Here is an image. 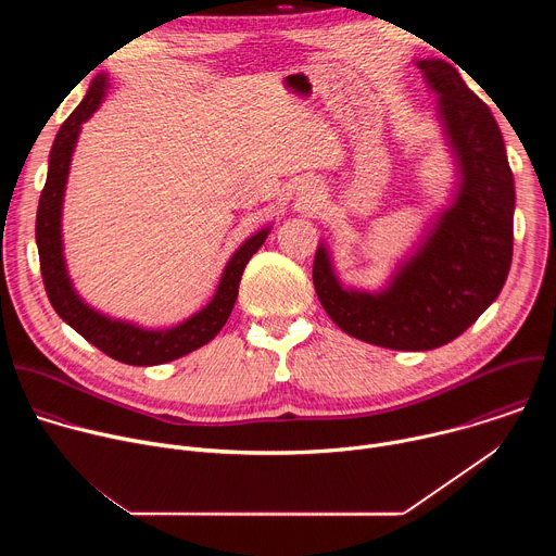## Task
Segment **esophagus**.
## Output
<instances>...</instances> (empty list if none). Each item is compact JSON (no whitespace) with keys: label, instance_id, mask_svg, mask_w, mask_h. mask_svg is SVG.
I'll return each mask as SVG.
<instances>
[{"label":"esophagus","instance_id":"34e87169","mask_svg":"<svg viewBox=\"0 0 556 556\" xmlns=\"http://www.w3.org/2000/svg\"><path fill=\"white\" fill-rule=\"evenodd\" d=\"M314 200H316V191H314V187L303 185V187L299 189V202H303V204H312Z\"/></svg>","mask_w":556,"mask_h":556}]
</instances>
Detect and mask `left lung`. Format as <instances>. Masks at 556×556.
I'll return each mask as SVG.
<instances>
[{
  "label": "left lung",
  "mask_w": 556,
  "mask_h": 556,
  "mask_svg": "<svg viewBox=\"0 0 556 556\" xmlns=\"http://www.w3.org/2000/svg\"><path fill=\"white\" fill-rule=\"evenodd\" d=\"M438 97V121L455 165V185L418 242L378 290L343 286L319 242L314 290L350 337L389 350L425 352L470 328L502 292L513 260L515 180L491 110L444 59H418Z\"/></svg>",
  "instance_id": "left-lung-1"
}]
</instances>
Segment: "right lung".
<instances>
[{
  "mask_svg": "<svg viewBox=\"0 0 556 556\" xmlns=\"http://www.w3.org/2000/svg\"><path fill=\"white\" fill-rule=\"evenodd\" d=\"M110 88L108 72H99L86 99L78 103V108L67 116L61 125L50 155H48V178L46 187L39 198L37 208V224H35V240L39 251L41 277L46 286V294L61 319L108 354L114 361L125 365L151 367L176 361L180 356L191 354L193 350L206 345L217 337V332L228 321L230 309L240 292V281L249 260L262 249L273 224L253 232L249 240H244L237 251L226 262L217 288L211 301L191 314L189 319L180 321L172 328H142L134 321L116 319L97 307H92L81 294L76 292L72 277L67 273L65 255H63V200H65V185L70 176V165L74 147L78 142V134L84 129V123L92 118V114L105 101Z\"/></svg>",
  "mask_w": 556,
  "mask_h": 556,
  "instance_id": "right-lung-1",
  "label": "right lung"
}]
</instances>
